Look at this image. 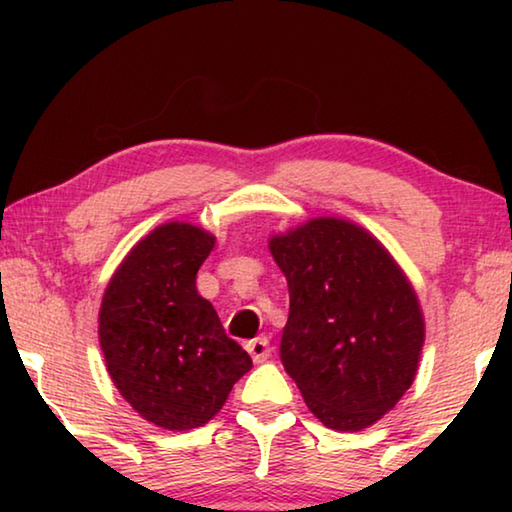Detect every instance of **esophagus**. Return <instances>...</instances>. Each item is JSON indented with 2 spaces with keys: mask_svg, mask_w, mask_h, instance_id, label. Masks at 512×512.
Instances as JSON below:
<instances>
[{
  "mask_svg": "<svg viewBox=\"0 0 512 512\" xmlns=\"http://www.w3.org/2000/svg\"><path fill=\"white\" fill-rule=\"evenodd\" d=\"M246 350L250 357H253L255 363H264L268 359V354H271V348H268V339H253L246 343Z\"/></svg>",
  "mask_w": 512,
  "mask_h": 512,
  "instance_id": "obj_1",
  "label": "esophagus"
}]
</instances>
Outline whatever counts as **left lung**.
Masks as SVG:
<instances>
[{
  "label": "left lung",
  "instance_id": "8db88e82",
  "mask_svg": "<svg viewBox=\"0 0 512 512\" xmlns=\"http://www.w3.org/2000/svg\"><path fill=\"white\" fill-rule=\"evenodd\" d=\"M268 250L289 284L284 370L325 427H370L418 372L424 316L409 277L375 235L336 216L273 235Z\"/></svg>",
  "mask_w": 512,
  "mask_h": 512
}]
</instances>
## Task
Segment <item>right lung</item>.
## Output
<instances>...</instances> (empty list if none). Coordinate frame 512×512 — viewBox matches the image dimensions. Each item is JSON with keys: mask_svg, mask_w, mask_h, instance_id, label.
<instances>
[{"mask_svg": "<svg viewBox=\"0 0 512 512\" xmlns=\"http://www.w3.org/2000/svg\"><path fill=\"white\" fill-rule=\"evenodd\" d=\"M214 244L198 225L162 223L128 250L103 293L99 343L108 375L160 429L203 427L253 368L196 291V273Z\"/></svg>", "mask_w": 512, "mask_h": 512, "instance_id": "obj_1", "label": "right lung"}]
</instances>
